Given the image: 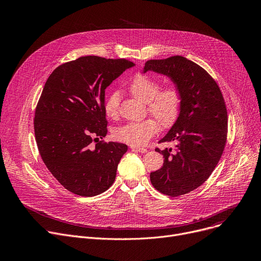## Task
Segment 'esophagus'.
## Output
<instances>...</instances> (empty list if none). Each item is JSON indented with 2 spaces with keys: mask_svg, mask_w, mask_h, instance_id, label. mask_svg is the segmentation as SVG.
<instances>
[{
  "mask_svg": "<svg viewBox=\"0 0 261 261\" xmlns=\"http://www.w3.org/2000/svg\"><path fill=\"white\" fill-rule=\"evenodd\" d=\"M131 150L135 151V152H139V153H146L147 150L144 147H139V146H131Z\"/></svg>",
  "mask_w": 261,
  "mask_h": 261,
  "instance_id": "obj_1",
  "label": "esophagus"
}]
</instances>
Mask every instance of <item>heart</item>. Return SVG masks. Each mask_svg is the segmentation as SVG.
I'll return each mask as SVG.
<instances>
[{
  "label": "heart",
  "instance_id": "b5f03b06",
  "mask_svg": "<svg viewBox=\"0 0 261 261\" xmlns=\"http://www.w3.org/2000/svg\"><path fill=\"white\" fill-rule=\"evenodd\" d=\"M128 91L136 99L147 104V110L154 116L163 128L171 127L177 120L181 109V93L175 84L160 88L159 82L146 74H136L128 85ZM120 110V95L111 93L104 102L106 117L116 120ZM159 123L155 119L141 122H131L118 128L114 135L119 141L130 145H143L158 131Z\"/></svg>",
  "mask_w": 261,
  "mask_h": 261
}]
</instances>
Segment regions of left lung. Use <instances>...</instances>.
<instances>
[{"label": "left lung", "instance_id": "left-lung-1", "mask_svg": "<svg viewBox=\"0 0 261 261\" xmlns=\"http://www.w3.org/2000/svg\"><path fill=\"white\" fill-rule=\"evenodd\" d=\"M154 71L171 79L181 93L180 114L159 141H176L161 151L163 166L150 178L159 192L175 197L201 186L217 166L227 139V109L215 80L199 65L181 56L148 60L143 72Z\"/></svg>", "mask_w": 261, "mask_h": 261}]
</instances>
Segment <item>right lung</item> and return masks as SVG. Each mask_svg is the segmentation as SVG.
<instances>
[{"label":"right lung","mask_w":261,"mask_h":261,"mask_svg":"<svg viewBox=\"0 0 261 261\" xmlns=\"http://www.w3.org/2000/svg\"><path fill=\"white\" fill-rule=\"evenodd\" d=\"M133 66L126 59L81 57L60 65L45 83L35 110L37 146L51 174L74 194H101L116 179L128 147L99 140L107 134L105 89Z\"/></svg>","instance_id":"1"}]
</instances>
